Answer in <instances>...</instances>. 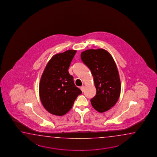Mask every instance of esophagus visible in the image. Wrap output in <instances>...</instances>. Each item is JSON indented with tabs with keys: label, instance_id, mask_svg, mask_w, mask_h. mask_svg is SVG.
Segmentation results:
<instances>
[{
	"label": "esophagus",
	"instance_id": "obj_1",
	"mask_svg": "<svg viewBox=\"0 0 157 157\" xmlns=\"http://www.w3.org/2000/svg\"><path fill=\"white\" fill-rule=\"evenodd\" d=\"M80 89L82 91V92H83L84 90H85V86H82L81 87H80Z\"/></svg>",
	"mask_w": 157,
	"mask_h": 157
}]
</instances>
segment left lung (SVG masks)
I'll return each mask as SVG.
<instances>
[{
	"label": "left lung",
	"mask_w": 157,
	"mask_h": 157,
	"mask_svg": "<svg viewBox=\"0 0 157 157\" xmlns=\"http://www.w3.org/2000/svg\"><path fill=\"white\" fill-rule=\"evenodd\" d=\"M81 58L89 68L97 90L90 101L100 113L110 109L117 103L121 93V81L113 57L103 49H88L81 53Z\"/></svg>",
	"instance_id": "obj_1"
}]
</instances>
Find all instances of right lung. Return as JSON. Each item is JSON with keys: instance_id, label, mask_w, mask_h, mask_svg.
I'll use <instances>...</instances> for the list:
<instances>
[{"instance_id": "right-lung-1", "label": "right lung", "mask_w": 157, "mask_h": 157, "mask_svg": "<svg viewBox=\"0 0 157 157\" xmlns=\"http://www.w3.org/2000/svg\"><path fill=\"white\" fill-rule=\"evenodd\" d=\"M76 53V50H68L55 54L47 63L41 77L40 100L45 109L54 115L67 113L82 93L68 71Z\"/></svg>"}]
</instances>
